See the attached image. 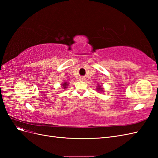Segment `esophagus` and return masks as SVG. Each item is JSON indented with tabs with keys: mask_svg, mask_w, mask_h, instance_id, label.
<instances>
[{
	"mask_svg": "<svg viewBox=\"0 0 158 158\" xmlns=\"http://www.w3.org/2000/svg\"><path fill=\"white\" fill-rule=\"evenodd\" d=\"M80 80H82V81H83V80H85V78H84V77H80Z\"/></svg>",
	"mask_w": 158,
	"mask_h": 158,
	"instance_id": "obj_1",
	"label": "esophagus"
}]
</instances>
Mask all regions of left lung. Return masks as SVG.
<instances>
[{"label": "left lung", "instance_id": "1", "mask_svg": "<svg viewBox=\"0 0 158 158\" xmlns=\"http://www.w3.org/2000/svg\"><path fill=\"white\" fill-rule=\"evenodd\" d=\"M100 87H101V86H100V85H99V88H98V89L99 90H102V88H101Z\"/></svg>", "mask_w": 158, "mask_h": 158}]
</instances>
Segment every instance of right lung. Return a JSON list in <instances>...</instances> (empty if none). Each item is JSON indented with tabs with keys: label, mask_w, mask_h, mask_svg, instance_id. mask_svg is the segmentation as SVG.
Here are the masks:
<instances>
[{
	"label": "right lung",
	"mask_w": 158,
	"mask_h": 158,
	"mask_svg": "<svg viewBox=\"0 0 158 158\" xmlns=\"http://www.w3.org/2000/svg\"><path fill=\"white\" fill-rule=\"evenodd\" d=\"M62 85H63V88H64V89H65L66 86H68V84H67V83H66V82H65V83H64L63 84H62Z\"/></svg>",
	"instance_id": "add662e5"
}]
</instances>
